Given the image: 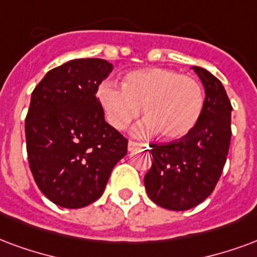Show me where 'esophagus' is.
Instances as JSON below:
<instances>
[{"label":"esophagus","mask_w":257,"mask_h":257,"mask_svg":"<svg viewBox=\"0 0 257 257\" xmlns=\"http://www.w3.org/2000/svg\"><path fill=\"white\" fill-rule=\"evenodd\" d=\"M142 146H143L142 143H136V142H132V140H131V142L128 143V150L129 151H132V150H135V148L142 147Z\"/></svg>","instance_id":"esophagus-1"}]
</instances>
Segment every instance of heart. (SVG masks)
I'll return each mask as SVG.
<instances>
[{
    "mask_svg": "<svg viewBox=\"0 0 257 257\" xmlns=\"http://www.w3.org/2000/svg\"><path fill=\"white\" fill-rule=\"evenodd\" d=\"M96 98L109 123L117 131L128 128L143 107L147 119L138 132H159L165 140L188 136L204 109V92L199 81L163 68L129 72L123 77L122 88L104 81L96 90Z\"/></svg>",
    "mask_w": 257,
    "mask_h": 257,
    "instance_id": "heart-1",
    "label": "heart"
}]
</instances>
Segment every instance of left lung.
<instances>
[{
	"label": "left lung",
	"instance_id": "obj_1",
	"mask_svg": "<svg viewBox=\"0 0 257 257\" xmlns=\"http://www.w3.org/2000/svg\"><path fill=\"white\" fill-rule=\"evenodd\" d=\"M204 85V109L191 134L165 144H151L153 166L144 176L148 197L173 211L196 207L219 180L231 138V103L223 85L200 66H192Z\"/></svg>",
	"mask_w": 257,
	"mask_h": 257
}]
</instances>
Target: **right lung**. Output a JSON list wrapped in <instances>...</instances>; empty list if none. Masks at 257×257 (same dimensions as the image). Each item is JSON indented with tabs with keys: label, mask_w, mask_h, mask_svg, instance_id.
<instances>
[{
	"label": "right lung",
	"mask_w": 257,
	"mask_h": 257,
	"mask_svg": "<svg viewBox=\"0 0 257 257\" xmlns=\"http://www.w3.org/2000/svg\"><path fill=\"white\" fill-rule=\"evenodd\" d=\"M113 65L100 58L68 61L32 91L26 117L30 169L54 204L81 208L102 196L128 140L104 121L96 90Z\"/></svg>",
	"instance_id": "obj_1"
}]
</instances>
